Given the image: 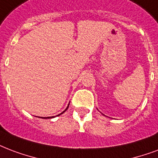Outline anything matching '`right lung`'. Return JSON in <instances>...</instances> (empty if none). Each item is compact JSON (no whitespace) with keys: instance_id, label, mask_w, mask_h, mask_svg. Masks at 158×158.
<instances>
[{"instance_id":"obj_1","label":"right lung","mask_w":158,"mask_h":158,"mask_svg":"<svg viewBox=\"0 0 158 158\" xmlns=\"http://www.w3.org/2000/svg\"><path fill=\"white\" fill-rule=\"evenodd\" d=\"M68 108H69V106H68V107H67V108H66L64 111H66V110L68 109ZM64 112H63V113H64ZM63 113H61V114H63ZM59 115H60V114H59ZM59 115H57V116H59ZM50 118V117H48V118ZM52 118H53V117H52Z\"/></svg>"}]
</instances>
